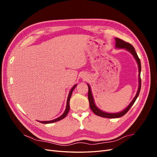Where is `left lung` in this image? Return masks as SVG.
Here are the masks:
<instances>
[{"label":"left lung","mask_w":157,"mask_h":157,"mask_svg":"<svg viewBox=\"0 0 157 157\" xmlns=\"http://www.w3.org/2000/svg\"><path fill=\"white\" fill-rule=\"evenodd\" d=\"M115 40H116V47L118 48H124L127 50L129 51L130 53L134 56V58L137 61V63L138 64V67H139V88L138 90H137V92L135 98L133 99L132 101L130 103V104L128 105L124 111H122V112L118 113H105L99 109L96 106L94 101V98L92 97V94L91 92V89H90V87L89 86V84H88V100H89V103H90V107L91 109V110L93 111L94 114H96V115L104 117V118H119L122 116H124L125 114L130 110V109L132 107V106L134 105V102L136 101L137 98L138 97L139 94L141 90V77H140V74H141V62H140V59L139 58L138 56H137L136 52L135 50V48H134L131 44L128 43V42H126L124 41L122 39H118V38H115Z\"/></svg>","instance_id":"1"}]
</instances>
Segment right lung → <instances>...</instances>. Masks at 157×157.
I'll return each mask as SVG.
<instances>
[{
	"label": "right lung",
	"instance_id": "right-lung-1",
	"mask_svg": "<svg viewBox=\"0 0 157 157\" xmlns=\"http://www.w3.org/2000/svg\"><path fill=\"white\" fill-rule=\"evenodd\" d=\"M77 86V85H75V86L71 88V91L69 94V96H68V98H67V105H66V109H65V111L63 113V114L61 116H60L59 117L56 118L54 120H52V121H39L41 123H43V124H49V123H52V122H55L57 121H59L60 120H62L63 118H64L67 115V114L69 111V109H70V106H69V101H70V98L71 97V94H72V92L73 91V90L75 89V88Z\"/></svg>",
	"mask_w": 157,
	"mask_h": 157
}]
</instances>
